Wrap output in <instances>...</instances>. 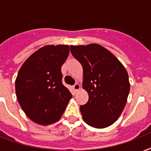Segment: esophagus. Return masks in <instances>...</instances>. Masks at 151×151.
<instances>
[{
	"label": "esophagus",
	"mask_w": 151,
	"mask_h": 151,
	"mask_svg": "<svg viewBox=\"0 0 151 151\" xmlns=\"http://www.w3.org/2000/svg\"><path fill=\"white\" fill-rule=\"evenodd\" d=\"M81 88V85H79V84H78V83H76L75 85H73V89L74 92H78V90L80 89Z\"/></svg>",
	"instance_id": "1"
}]
</instances>
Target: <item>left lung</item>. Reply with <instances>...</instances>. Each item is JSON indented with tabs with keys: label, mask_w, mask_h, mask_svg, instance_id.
Instances as JSON below:
<instances>
[{
	"label": "left lung",
	"mask_w": 151,
	"mask_h": 151,
	"mask_svg": "<svg viewBox=\"0 0 151 151\" xmlns=\"http://www.w3.org/2000/svg\"><path fill=\"white\" fill-rule=\"evenodd\" d=\"M83 68L82 88L88 101L81 106L84 122L96 129L114 123L124 110L130 90L128 72L109 50L98 44L71 45Z\"/></svg>",
	"instance_id": "obj_1"
}]
</instances>
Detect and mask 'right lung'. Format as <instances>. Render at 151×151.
<instances>
[{
    "instance_id": "right-lung-1",
    "label": "right lung",
    "mask_w": 151,
    "mask_h": 151,
    "mask_svg": "<svg viewBox=\"0 0 151 151\" xmlns=\"http://www.w3.org/2000/svg\"><path fill=\"white\" fill-rule=\"evenodd\" d=\"M70 52L68 45H45L22 64L15 79L18 102L37 124L58 122L72 95L62 83L61 66Z\"/></svg>"
}]
</instances>
